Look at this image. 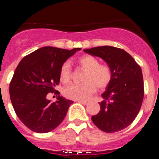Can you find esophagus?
Listing matches in <instances>:
<instances>
[{
    "instance_id": "obj_1",
    "label": "esophagus",
    "mask_w": 159,
    "mask_h": 159,
    "mask_svg": "<svg viewBox=\"0 0 159 159\" xmlns=\"http://www.w3.org/2000/svg\"><path fill=\"white\" fill-rule=\"evenodd\" d=\"M78 102L80 103H82L83 105H87L88 103V102H86V101H80V100H78Z\"/></svg>"
}]
</instances>
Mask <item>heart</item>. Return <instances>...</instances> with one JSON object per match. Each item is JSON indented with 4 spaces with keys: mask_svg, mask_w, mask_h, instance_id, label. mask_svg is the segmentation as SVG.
Listing matches in <instances>:
<instances>
[{
    "mask_svg": "<svg viewBox=\"0 0 159 159\" xmlns=\"http://www.w3.org/2000/svg\"><path fill=\"white\" fill-rule=\"evenodd\" d=\"M77 64L86 71L83 77V84H71L64 90V95L73 100H88L95 92L96 88L104 89L110 84L112 72L110 67L99 64V60L93 56L85 55L77 60ZM60 78L61 82L68 84L71 79V66L64 63L60 67Z\"/></svg>",
    "mask_w": 159,
    "mask_h": 159,
    "instance_id": "1",
    "label": "heart"
}]
</instances>
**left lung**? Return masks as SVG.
I'll use <instances>...</instances> for the list:
<instances>
[{"instance_id":"1","label":"left lung","mask_w":159,"mask_h":159,"mask_svg":"<svg viewBox=\"0 0 159 159\" xmlns=\"http://www.w3.org/2000/svg\"><path fill=\"white\" fill-rule=\"evenodd\" d=\"M84 51L102 59L112 72L111 80L102 94L100 111L92 116V122L107 133L126 128L134 121L143 103L144 87L141 67L129 53L119 48L101 46Z\"/></svg>"}]
</instances>
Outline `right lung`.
I'll return each instance as SVG.
<instances>
[{
	"instance_id": "right-lung-1",
	"label": "right lung",
	"mask_w": 159,
	"mask_h": 159,
	"mask_svg": "<svg viewBox=\"0 0 159 159\" xmlns=\"http://www.w3.org/2000/svg\"><path fill=\"white\" fill-rule=\"evenodd\" d=\"M80 50L43 47L24 57L16 67L9 85L11 102L20 120L32 131H52L65 118L73 101L58 95L52 102L47 94L55 92L60 67Z\"/></svg>"
}]
</instances>
